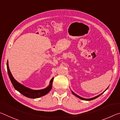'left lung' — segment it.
<instances>
[{"label":"left lung","instance_id":"left-lung-1","mask_svg":"<svg viewBox=\"0 0 120 120\" xmlns=\"http://www.w3.org/2000/svg\"><path fill=\"white\" fill-rule=\"evenodd\" d=\"M109 87H107V88L105 89V91H106L107 89V88H109ZM104 91V92H105ZM71 92H72V93L73 94H74L75 96H76V97H78V98H80V99H82V100H84V101H91V100H93V99H95V98H97V97H98L99 96H101V95L103 94V93L104 92H103L102 93H101V94H99V95H97V96H95V97H93V98H83V97H80V96H78V95H77L76 94H75V93L74 92H72V91L71 90Z\"/></svg>","mask_w":120,"mask_h":120}]
</instances>
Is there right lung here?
I'll return each mask as SVG.
<instances>
[{
  "label": "right lung",
  "instance_id": "right-lung-1",
  "mask_svg": "<svg viewBox=\"0 0 120 120\" xmlns=\"http://www.w3.org/2000/svg\"><path fill=\"white\" fill-rule=\"evenodd\" d=\"M7 71L9 77L11 80V82L13 84V86L16 90L21 93L24 96L28 97L30 98H39L40 97L44 96L46 94L50 92L52 87V82L54 78H53L50 81L49 85L46 88L42 89H39V90H34L28 87L24 86L23 85L21 84V83L18 82L17 80H15V79L14 78L13 75L10 71L9 66H8V62H7Z\"/></svg>",
  "mask_w": 120,
  "mask_h": 120
}]
</instances>
